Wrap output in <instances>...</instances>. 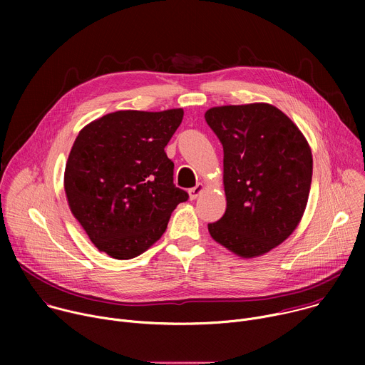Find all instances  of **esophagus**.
<instances>
[{
  "mask_svg": "<svg viewBox=\"0 0 365 365\" xmlns=\"http://www.w3.org/2000/svg\"><path fill=\"white\" fill-rule=\"evenodd\" d=\"M203 189H205V186H203L202 183H196L195 187L189 189V197H190V200H195V199L203 192Z\"/></svg>",
  "mask_w": 365,
  "mask_h": 365,
  "instance_id": "esophagus-1",
  "label": "esophagus"
}]
</instances>
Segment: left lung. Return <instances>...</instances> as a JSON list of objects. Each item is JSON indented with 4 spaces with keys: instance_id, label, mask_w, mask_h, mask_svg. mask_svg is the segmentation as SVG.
<instances>
[{
    "instance_id": "obj_1",
    "label": "left lung",
    "mask_w": 365,
    "mask_h": 365,
    "mask_svg": "<svg viewBox=\"0 0 365 365\" xmlns=\"http://www.w3.org/2000/svg\"><path fill=\"white\" fill-rule=\"evenodd\" d=\"M205 120L224 147V217L211 237L241 258L276 248L297 228L312 182V151L299 127L266 102L214 107Z\"/></svg>"
}]
</instances>
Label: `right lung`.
<instances>
[{"label":"right lung","mask_w":365,"mask_h":365,"mask_svg":"<svg viewBox=\"0 0 365 365\" xmlns=\"http://www.w3.org/2000/svg\"><path fill=\"white\" fill-rule=\"evenodd\" d=\"M182 118V108L115 111L79 131L63 185L71 212L99 251L117 259L143 254L187 200L165 153Z\"/></svg>","instance_id":"add662e5"}]
</instances>
